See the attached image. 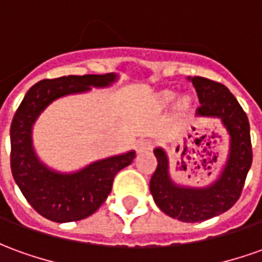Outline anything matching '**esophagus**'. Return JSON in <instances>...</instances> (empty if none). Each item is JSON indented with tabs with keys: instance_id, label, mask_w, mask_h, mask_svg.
Listing matches in <instances>:
<instances>
[{
	"instance_id": "1",
	"label": "esophagus",
	"mask_w": 262,
	"mask_h": 262,
	"mask_svg": "<svg viewBox=\"0 0 262 262\" xmlns=\"http://www.w3.org/2000/svg\"><path fill=\"white\" fill-rule=\"evenodd\" d=\"M153 149V143L150 140H140L139 144H137L136 151L140 155V153H146V151H150Z\"/></svg>"
}]
</instances>
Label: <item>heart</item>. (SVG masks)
<instances>
[{
  "label": "heart",
  "mask_w": 262,
  "mask_h": 262,
  "mask_svg": "<svg viewBox=\"0 0 262 262\" xmlns=\"http://www.w3.org/2000/svg\"><path fill=\"white\" fill-rule=\"evenodd\" d=\"M173 99H174V92L170 91V89H163V91L155 95L153 105H155L156 109H163V107L169 105ZM191 105H193V99H191L190 95H180V96L176 98L173 109H174V112L177 115H186L191 109Z\"/></svg>",
  "instance_id": "obj_1"
}]
</instances>
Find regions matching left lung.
Here are the masks:
<instances>
[{
  "mask_svg": "<svg viewBox=\"0 0 262 262\" xmlns=\"http://www.w3.org/2000/svg\"><path fill=\"white\" fill-rule=\"evenodd\" d=\"M200 100L199 118H217L230 135V151L220 177L206 187L176 184L169 171V157L162 147L153 150L157 169L150 179V193L157 207L171 219L200 223L233 207L244 187L251 167L250 123L234 95L223 83L207 78H188Z\"/></svg>",
  "mask_w": 262,
  "mask_h": 262,
  "instance_id": "obj_1",
  "label": "left lung"
}]
</instances>
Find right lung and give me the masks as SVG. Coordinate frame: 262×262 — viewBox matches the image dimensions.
Returning <instances> with one entry per match:
<instances>
[{"label": "right lung", "instance_id": "obj_1", "mask_svg": "<svg viewBox=\"0 0 262 262\" xmlns=\"http://www.w3.org/2000/svg\"><path fill=\"white\" fill-rule=\"evenodd\" d=\"M116 74L69 75L39 80L29 89L11 123V170L24 197L42 217L56 223L83 220L105 203L118 171L136 156L130 150L102 159L74 173L49 169L39 160L32 146V127L54 100L67 95L83 93L91 88L111 86Z\"/></svg>", "mask_w": 262, "mask_h": 262}]
</instances>
